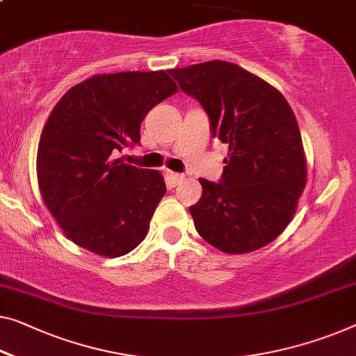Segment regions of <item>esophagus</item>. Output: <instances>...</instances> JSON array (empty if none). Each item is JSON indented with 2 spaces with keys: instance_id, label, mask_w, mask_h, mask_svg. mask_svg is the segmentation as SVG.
Returning <instances> with one entry per match:
<instances>
[{
  "instance_id": "34e87169",
  "label": "esophagus",
  "mask_w": 356,
  "mask_h": 356,
  "mask_svg": "<svg viewBox=\"0 0 356 356\" xmlns=\"http://www.w3.org/2000/svg\"><path fill=\"white\" fill-rule=\"evenodd\" d=\"M184 174H179V172H172V171H166V179L168 182L171 185H177L184 180Z\"/></svg>"
}]
</instances>
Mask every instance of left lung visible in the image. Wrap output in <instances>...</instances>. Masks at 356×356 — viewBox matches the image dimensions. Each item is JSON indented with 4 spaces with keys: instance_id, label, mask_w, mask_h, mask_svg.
Segmentation results:
<instances>
[{
    "instance_id": "obj_1",
    "label": "left lung",
    "mask_w": 356,
    "mask_h": 356,
    "mask_svg": "<svg viewBox=\"0 0 356 356\" xmlns=\"http://www.w3.org/2000/svg\"><path fill=\"white\" fill-rule=\"evenodd\" d=\"M229 145L220 182L200 179L190 206L195 229L225 254L272 243L293 220L307 184V160L293 108L277 88L240 65L209 60L169 70Z\"/></svg>"
}]
</instances>
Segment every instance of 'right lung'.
<instances>
[{"label": "right lung", "instance_id": "add662e5", "mask_svg": "<svg viewBox=\"0 0 356 356\" xmlns=\"http://www.w3.org/2000/svg\"><path fill=\"white\" fill-rule=\"evenodd\" d=\"M177 92L166 72L95 75L63 94L42 127L36 155L46 208L75 245L120 257L140 245L166 193L161 172L113 153L140 140V123Z\"/></svg>", "mask_w": 356, "mask_h": 356}]
</instances>
